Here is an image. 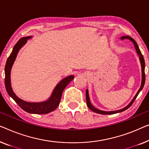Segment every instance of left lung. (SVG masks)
<instances>
[{
    "label": "left lung",
    "mask_w": 149,
    "mask_h": 149,
    "mask_svg": "<svg viewBox=\"0 0 149 149\" xmlns=\"http://www.w3.org/2000/svg\"><path fill=\"white\" fill-rule=\"evenodd\" d=\"M125 38H128L129 40H130L132 42H133V44H134V46H135V48L136 49V52L138 53V54L140 56V60H141V66H142V83H141V87H140V89L139 90V91L137 92L136 95L134 97L133 100H132V101L130 103V104L128 105H127L126 107H124V108H123L122 109H120V110H118V111H101L100 110V109H97L96 108H95V107L93 106V105L91 104L90 103V101H89V94H88V91L86 90V101H87V105L89 108L91 109V110L95 112V113H100V114H105V115H107V114H114V113H119V112H122L123 111L126 110L128 108H129L131 105H132V103H134V101L136 100V98L137 97L138 95L139 94V93L143 89V88L144 85V83H145V72H144V67H145V62H144V58H143V54H141V52L140 50V49L139 48V46H138L137 45V43L136 42V41L134 40L133 38H132L130 36H126V37H122V40H124Z\"/></svg>",
    "instance_id": "left-lung-1"
}]
</instances>
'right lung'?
<instances>
[{"label":"right lung","mask_w":149,"mask_h":149,"mask_svg":"<svg viewBox=\"0 0 149 149\" xmlns=\"http://www.w3.org/2000/svg\"><path fill=\"white\" fill-rule=\"evenodd\" d=\"M31 37H24L21 38L17 44L15 45L13 49L11 54L8 56L7 60H6L5 68V84L6 90L7 91L8 94L19 105V106L22 108L23 110L28 112L30 113H36V114H46L48 113L49 112L54 110L58 106L62 92L64 89L67 86V85L72 80L74 79V76L71 75L66 78L64 79L60 82L58 85H57L56 87L54 90L52 95L51 97L48 101L42 103H29L23 101L21 99H19L18 97L16 96V95L13 91L11 85H10V70L16 58L17 54L18 53L23 45H24L27 42V40Z\"/></svg>","instance_id":"1"}]
</instances>
